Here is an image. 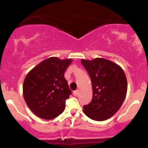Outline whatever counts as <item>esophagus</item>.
I'll return each instance as SVG.
<instances>
[{
	"mask_svg": "<svg viewBox=\"0 0 148 148\" xmlns=\"http://www.w3.org/2000/svg\"><path fill=\"white\" fill-rule=\"evenodd\" d=\"M79 90H76V91H74V96H76V97H77V96H78V95H79Z\"/></svg>",
	"mask_w": 148,
	"mask_h": 148,
	"instance_id": "obj_1",
	"label": "esophagus"
}]
</instances>
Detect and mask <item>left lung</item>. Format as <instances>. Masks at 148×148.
<instances>
[{"label": "left lung", "instance_id": "8db88e82", "mask_svg": "<svg viewBox=\"0 0 148 148\" xmlns=\"http://www.w3.org/2000/svg\"><path fill=\"white\" fill-rule=\"evenodd\" d=\"M81 62L89 74L93 91L91 102L84 106V113L96 121L106 120L120 109L126 97L125 72L118 64L101 58Z\"/></svg>", "mask_w": 148, "mask_h": 148}]
</instances>
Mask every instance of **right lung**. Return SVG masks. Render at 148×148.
Segmentation results:
<instances>
[{"mask_svg":"<svg viewBox=\"0 0 148 148\" xmlns=\"http://www.w3.org/2000/svg\"><path fill=\"white\" fill-rule=\"evenodd\" d=\"M72 60L51 57L42 61L25 76L23 85L25 101L33 113L51 120L64 111L71 95L64 73Z\"/></svg>","mask_w":148,"mask_h":148,"instance_id":"obj_1","label":"right lung"}]
</instances>
